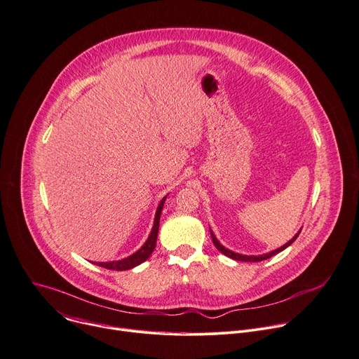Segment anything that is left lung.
I'll list each match as a JSON object with an SVG mask.
<instances>
[{"mask_svg":"<svg viewBox=\"0 0 359 359\" xmlns=\"http://www.w3.org/2000/svg\"><path fill=\"white\" fill-rule=\"evenodd\" d=\"M301 232V231H299ZM299 232L292 238L291 241H288L285 245H283L281 248H278V250H275V251H272V252H268V254H265V255H258V257H254V255H241V254H236V252H232V251H229V250H226L224 245H221L219 243H218V240L215 238V235L212 233V231H211V236H212V243H214V245L217 247V250L219 251V252H222L224 255H226V257H229V258H232V259H235V261H245V262H259V261H264V259H268V258H271L272 255H275V254H278V252H281V251H284L287 247H290L297 238H298V235H299Z\"/></svg>","mask_w":359,"mask_h":359,"instance_id":"left-lung-1","label":"left lung"}]
</instances>
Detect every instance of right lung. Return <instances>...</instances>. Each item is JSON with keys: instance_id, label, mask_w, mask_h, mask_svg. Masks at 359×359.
Returning <instances> with one entry per match:
<instances>
[{"instance_id": "add662e5", "label": "right lung", "mask_w": 359, "mask_h": 359, "mask_svg": "<svg viewBox=\"0 0 359 359\" xmlns=\"http://www.w3.org/2000/svg\"><path fill=\"white\" fill-rule=\"evenodd\" d=\"M167 200V196H164L161 203H159L156 212H155V221H154V226L152 231L148 236V240L145 241V244L141 247V250H138L135 254L130 255L128 258H124L121 261H112V262H98L100 266L107 268V269H114V271H126V269H131L140 264H142L145 259L149 258V255L152 254L155 244H156V236H158V228H159V217H161L163 212V207L164 203Z\"/></svg>"}]
</instances>
